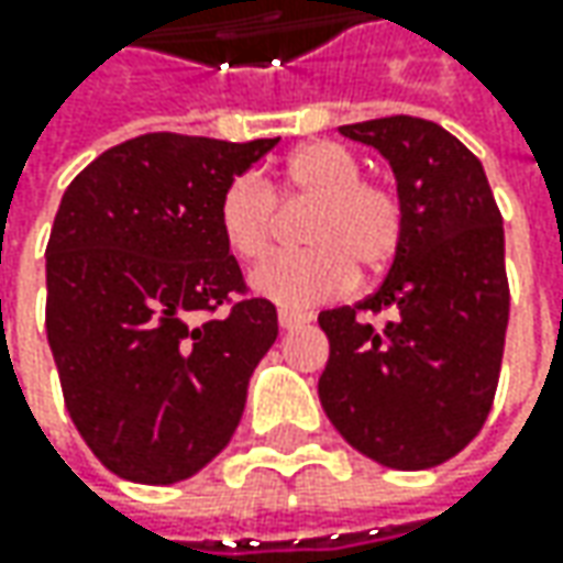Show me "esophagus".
I'll use <instances>...</instances> for the list:
<instances>
[{
    "instance_id": "esophagus-1",
    "label": "esophagus",
    "mask_w": 563,
    "mask_h": 563,
    "mask_svg": "<svg viewBox=\"0 0 563 563\" xmlns=\"http://www.w3.org/2000/svg\"><path fill=\"white\" fill-rule=\"evenodd\" d=\"M313 319V313H303V310H278V325L282 329H297V325H307Z\"/></svg>"
}]
</instances>
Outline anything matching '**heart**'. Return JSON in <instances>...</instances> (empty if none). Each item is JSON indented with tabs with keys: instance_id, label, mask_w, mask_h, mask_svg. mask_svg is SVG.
<instances>
[{
	"instance_id": "b5f03b06",
	"label": "heart",
	"mask_w": 563,
	"mask_h": 563,
	"mask_svg": "<svg viewBox=\"0 0 563 563\" xmlns=\"http://www.w3.org/2000/svg\"><path fill=\"white\" fill-rule=\"evenodd\" d=\"M278 203L310 200L300 241L310 244L272 256L253 275V288L282 307H313L347 288L357 272H382L404 241V200L398 187L366 178L357 153L338 141H310L285 156L272 185L238 175L219 197V234L241 263H260L278 228Z\"/></svg>"
}]
</instances>
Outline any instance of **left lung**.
Returning <instances> with one entry per match:
<instances>
[{
  "label": "left lung",
  "instance_id": "8db88e82",
  "mask_svg": "<svg viewBox=\"0 0 563 563\" xmlns=\"http://www.w3.org/2000/svg\"><path fill=\"white\" fill-rule=\"evenodd\" d=\"M341 134L388 159L407 222L382 288L319 313V400L360 454L439 466L479 435L498 388L510 313L501 212L483 163L435 121L388 115ZM378 312L389 322L376 330Z\"/></svg>",
  "mask_w": 563,
  "mask_h": 563
}]
</instances>
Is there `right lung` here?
<instances>
[{"label": "right lung", "mask_w": 563, "mask_h": 563, "mask_svg": "<svg viewBox=\"0 0 563 563\" xmlns=\"http://www.w3.org/2000/svg\"><path fill=\"white\" fill-rule=\"evenodd\" d=\"M275 143L141 134L97 156L58 203L46 338L71 422L121 479L181 483L241 422L278 313L247 294L216 209Z\"/></svg>", "instance_id": "right-lung-1"}]
</instances>
